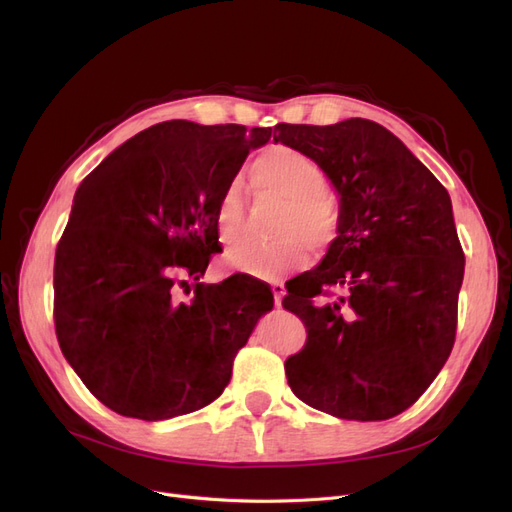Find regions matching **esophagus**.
Segmentation results:
<instances>
[{
	"instance_id": "obj_1",
	"label": "esophagus",
	"mask_w": 512,
	"mask_h": 512,
	"mask_svg": "<svg viewBox=\"0 0 512 512\" xmlns=\"http://www.w3.org/2000/svg\"><path fill=\"white\" fill-rule=\"evenodd\" d=\"M271 290H273L275 305L279 307V305H281V298H284V294H286V286L281 284V281H273V284H271Z\"/></svg>"
}]
</instances>
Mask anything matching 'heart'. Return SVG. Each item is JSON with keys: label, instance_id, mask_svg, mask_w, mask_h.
<instances>
[{"label": "heart", "instance_id": "b5f03b06", "mask_svg": "<svg viewBox=\"0 0 512 512\" xmlns=\"http://www.w3.org/2000/svg\"><path fill=\"white\" fill-rule=\"evenodd\" d=\"M256 195L281 203L275 231L284 237L271 243L243 245L228 260L235 269L260 279H279L309 262L311 250L337 237L339 216L328 195V175L309 154L286 144L264 148L250 169ZM245 224L243 190L237 180L228 182L216 203L218 237L224 245L239 243Z\"/></svg>", "mask_w": 512, "mask_h": 512}]
</instances>
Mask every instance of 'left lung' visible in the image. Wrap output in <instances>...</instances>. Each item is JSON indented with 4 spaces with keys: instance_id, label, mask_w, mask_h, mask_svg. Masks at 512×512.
Returning a JSON list of instances; mask_svg holds the SVG:
<instances>
[{
    "instance_id": "8db88e82",
    "label": "left lung",
    "mask_w": 512,
    "mask_h": 512,
    "mask_svg": "<svg viewBox=\"0 0 512 512\" xmlns=\"http://www.w3.org/2000/svg\"><path fill=\"white\" fill-rule=\"evenodd\" d=\"M273 139L315 158L341 195L339 237L281 301L307 328L284 364L290 390L341 419L396 417L455 343L464 250L449 192L373 120L279 122Z\"/></svg>"
}]
</instances>
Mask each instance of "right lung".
Listing matches in <instances>:
<instances>
[{"instance_id": "1", "label": "right lung", "mask_w": 512, "mask_h": 512, "mask_svg": "<svg viewBox=\"0 0 512 512\" xmlns=\"http://www.w3.org/2000/svg\"><path fill=\"white\" fill-rule=\"evenodd\" d=\"M271 129L167 120L82 180L55 254V330L65 360L118 415L199 411L231 381L273 292L250 275L195 284L220 250L216 203Z\"/></svg>"}]
</instances>
